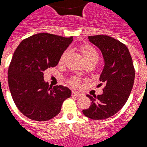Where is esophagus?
Listing matches in <instances>:
<instances>
[{
  "label": "esophagus",
  "instance_id": "34e87169",
  "mask_svg": "<svg viewBox=\"0 0 147 147\" xmlns=\"http://www.w3.org/2000/svg\"><path fill=\"white\" fill-rule=\"evenodd\" d=\"M71 95L73 96H76V97H81L82 95L80 93H78V92L76 91H72V92H71Z\"/></svg>",
  "mask_w": 147,
  "mask_h": 147
}]
</instances>
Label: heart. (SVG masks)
<instances>
[{"instance_id":"b5f03b06","label":"heart","mask_w":147,"mask_h":147,"mask_svg":"<svg viewBox=\"0 0 147 147\" xmlns=\"http://www.w3.org/2000/svg\"><path fill=\"white\" fill-rule=\"evenodd\" d=\"M80 51H81L83 58L85 59V61H97L98 58V54L96 49L92 47V45H83L80 47ZM68 55V51L66 50L61 54L60 58L59 60V65H62L65 61L66 56ZM69 86H71V87L74 88H78L80 86L81 84V81H80V78L77 77V76H74L71 77V78H69V81H68Z\"/></svg>"}]
</instances>
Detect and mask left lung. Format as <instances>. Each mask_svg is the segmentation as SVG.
I'll list each match as a JSON object with an SVG mask.
<instances>
[{"mask_svg":"<svg viewBox=\"0 0 147 147\" xmlns=\"http://www.w3.org/2000/svg\"><path fill=\"white\" fill-rule=\"evenodd\" d=\"M88 38L103 55L105 65L99 80L105 83V87L102 95H87L91 106L82 113L94 120L105 119L115 115L126 102L134 83L135 69L129 49L123 43L102 34L88 36Z\"/></svg>","mask_w":147,"mask_h":147,"instance_id":"obj_1","label":"left lung"}]
</instances>
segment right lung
<instances>
[{"label":"right lung","mask_w":147,"mask_h":147,"mask_svg":"<svg viewBox=\"0 0 147 147\" xmlns=\"http://www.w3.org/2000/svg\"><path fill=\"white\" fill-rule=\"evenodd\" d=\"M72 41V37L36 34L24 39L14 51L8 68L9 88L19 111L28 119L41 122L54 118L71 96L69 88L49 86L43 76L44 71L58 65Z\"/></svg>","instance_id":"right-lung-1"}]
</instances>
